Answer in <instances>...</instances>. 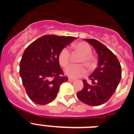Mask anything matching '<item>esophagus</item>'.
Masks as SVG:
<instances>
[{
    "mask_svg": "<svg viewBox=\"0 0 134 134\" xmlns=\"http://www.w3.org/2000/svg\"><path fill=\"white\" fill-rule=\"evenodd\" d=\"M74 79H71V78H68V81L70 82H72L74 81Z\"/></svg>",
    "mask_w": 134,
    "mask_h": 134,
    "instance_id": "obj_1",
    "label": "esophagus"
}]
</instances>
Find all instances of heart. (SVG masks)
Returning <instances> with one entry per match:
<instances>
[{"label":"heart","mask_w":134,"mask_h":134,"mask_svg":"<svg viewBox=\"0 0 134 134\" xmlns=\"http://www.w3.org/2000/svg\"><path fill=\"white\" fill-rule=\"evenodd\" d=\"M76 50L82 54L79 62L83 63L88 68L93 67L94 63V57L92 55L91 46L86 42H79L73 46ZM59 64L62 67H66L68 64L70 58V53L67 48H64L60 50L58 54ZM65 73L70 78H79L86 73V67L84 64H70L65 69Z\"/></svg>","instance_id":"1"}]
</instances>
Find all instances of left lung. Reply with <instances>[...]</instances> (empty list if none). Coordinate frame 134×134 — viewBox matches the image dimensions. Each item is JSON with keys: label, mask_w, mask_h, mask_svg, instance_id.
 <instances>
[{"label": "left lung", "mask_w": 134, "mask_h": 134, "mask_svg": "<svg viewBox=\"0 0 134 134\" xmlns=\"http://www.w3.org/2000/svg\"><path fill=\"white\" fill-rule=\"evenodd\" d=\"M97 52L98 66L89 76L92 85L82 80L83 88L77 97L85 104L99 106L109 100L121 78V67L116 55L105 45L94 39H85Z\"/></svg>", "instance_id": "8db88e82"}]
</instances>
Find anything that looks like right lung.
I'll list each match as a JSON object with an SVG mask.
<instances>
[{
  "mask_svg": "<svg viewBox=\"0 0 134 134\" xmlns=\"http://www.w3.org/2000/svg\"><path fill=\"white\" fill-rule=\"evenodd\" d=\"M76 37L46 35L25 49L20 62L19 73L29 99L38 105L54 100L62 83L68 81L58 62L62 48Z\"/></svg>",
  "mask_w": 134,
  "mask_h": 134,
  "instance_id": "1",
  "label": "right lung"
}]
</instances>
